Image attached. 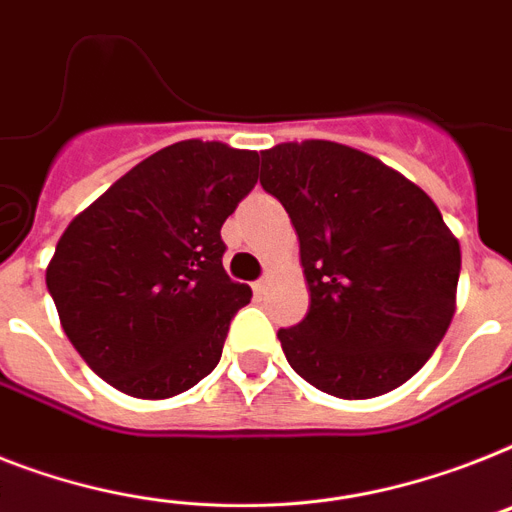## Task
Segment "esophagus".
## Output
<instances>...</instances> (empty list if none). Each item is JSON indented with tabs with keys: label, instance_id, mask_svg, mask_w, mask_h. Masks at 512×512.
<instances>
[{
	"label": "esophagus",
	"instance_id": "esophagus-1",
	"mask_svg": "<svg viewBox=\"0 0 512 512\" xmlns=\"http://www.w3.org/2000/svg\"><path fill=\"white\" fill-rule=\"evenodd\" d=\"M270 281H273V276H270V273H265L260 281H255V292H265V289L270 286Z\"/></svg>",
	"mask_w": 512,
	"mask_h": 512
}]
</instances>
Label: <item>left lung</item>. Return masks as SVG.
Here are the masks:
<instances>
[{
  "label": "left lung",
  "instance_id": "obj_1",
  "mask_svg": "<svg viewBox=\"0 0 512 512\" xmlns=\"http://www.w3.org/2000/svg\"><path fill=\"white\" fill-rule=\"evenodd\" d=\"M260 157V184L292 218L310 289L305 321L278 331L286 360L339 400L392 392L450 328L458 239L421 186L360 149L307 139Z\"/></svg>",
  "mask_w": 512,
  "mask_h": 512
}]
</instances>
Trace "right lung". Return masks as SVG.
I'll return each instance as SVG.
<instances>
[{"mask_svg":"<svg viewBox=\"0 0 512 512\" xmlns=\"http://www.w3.org/2000/svg\"><path fill=\"white\" fill-rule=\"evenodd\" d=\"M257 152L186 139L118 178L70 220L47 289L91 371L139 400H168L218 365L252 299L223 268L220 228L257 184Z\"/></svg>","mask_w":512,"mask_h":512,"instance_id":"obj_1","label":"right lung"}]
</instances>
